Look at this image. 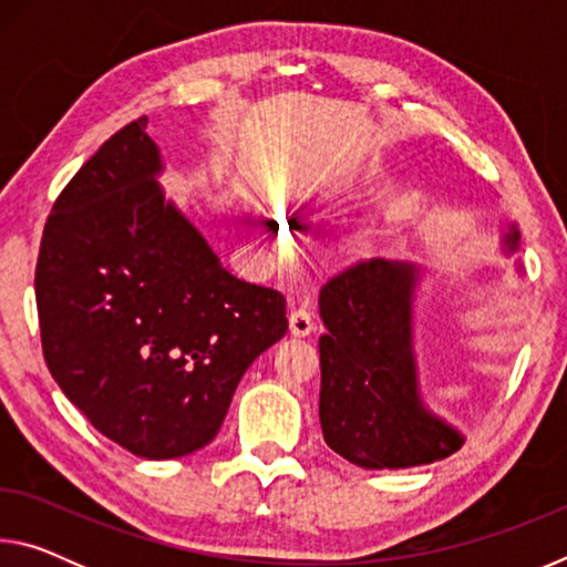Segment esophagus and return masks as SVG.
Here are the masks:
<instances>
[{
  "label": "esophagus",
  "mask_w": 567,
  "mask_h": 567,
  "mask_svg": "<svg viewBox=\"0 0 567 567\" xmlns=\"http://www.w3.org/2000/svg\"><path fill=\"white\" fill-rule=\"evenodd\" d=\"M315 330V318L307 307H295L290 312V332L297 334V338H305Z\"/></svg>",
  "instance_id": "1"
}]
</instances>
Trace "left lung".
<instances>
[{"mask_svg":"<svg viewBox=\"0 0 567 567\" xmlns=\"http://www.w3.org/2000/svg\"><path fill=\"white\" fill-rule=\"evenodd\" d=\"M517 227L505 235L517 249ZM420 270L360 260L320 290V425L334 453L364 470L430 465L465 437L422 405L412 352V295Z\"/></svg>","mask_w":567,"mask_h":567,"instance_id":"obj_1","label":"left lung"}]
</instances>
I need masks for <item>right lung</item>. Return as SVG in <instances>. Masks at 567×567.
Wrapping results in <instances>:
<instances>
[{
	"label": "right lung",
	"mask_w": 567,
	"mask_h": 567,
	"mask_svg": "<svg viewBox=\"0 0 567 567\" xmlns=\"http://www.w3.org/2000/svg\"><path fill=\"white\" fill-rule=\"evenodd\" d=\"M147 117L114 132L47 217L42 352L72 405L147 460L213 443L245 370L287 332L285 297L219 265L157 185Z\"/></svg>",
	"instance_id": "right-lung-1"
}]
</instances>
